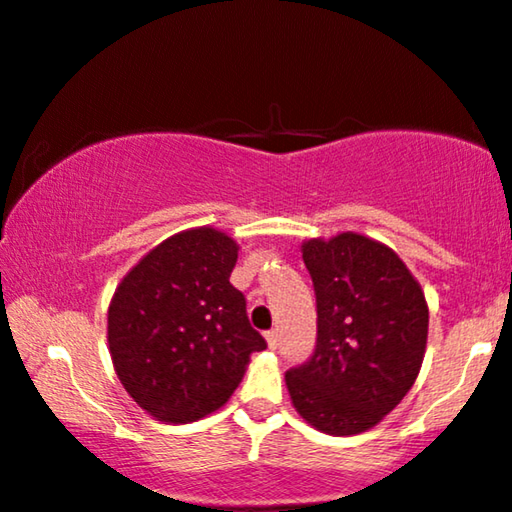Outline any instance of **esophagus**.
<instances>
[{"mask_svg":"<svg viewBox=\"0 0 512 512\" xmlns=\"http://www.w3.org/2000/svg\"><path fill=\"white\" fill-rule=\"evenodd\" d=\"M265 341H268V348L275 350L277 345H280V331H277V329L265 331Z\"/></svg>","mask_w":512,"mask_h":512,"instance_id":"esophagus-1","label":"esophagus"}]
</instances>
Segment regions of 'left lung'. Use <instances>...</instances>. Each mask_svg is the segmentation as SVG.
<instances>
[{"label": "left lung", "mask_w": 512, "mask_h": 512, "mask_svg": "<svg viewBox=\"0 0 512 512\" xmlns=\"http://www.w3.org/2000/svg\"><path fill=\"white\" fill-rule=\"evenodd\" d=\"M301 251L317 298V345L284 376L291 402L322 433H364L421 371L426 296L393 249L357 232L308 240Z\"/></svg>", "instance_id": "obj_1"}]
</instances>
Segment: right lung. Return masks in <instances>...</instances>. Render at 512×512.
I'll return each instance as SVG.
<instances>
[{"instance_id":"1","label":"right lung","mask_w":512,"mask_h":512,"mask_svg":"<svg viewBox=\"0 0 512 512\" xmlns=\"http://www.w3.org/2000/svg\"><path fill=\"white\" fill-rule=\"evenodd\" d=\"M237 242L209 228L183 230L124 275L108 308L115 371L138 407L164 423L221 409L265 338L230 284Z\"/></svg>"}]
</instances>
